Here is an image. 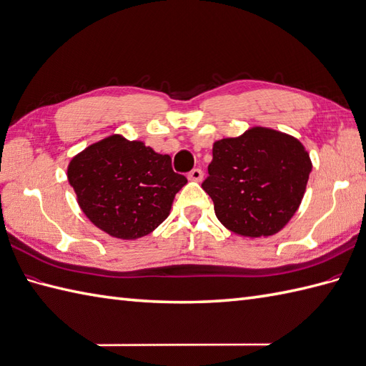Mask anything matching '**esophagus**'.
<instances>
[{
  "instance_id": "obj_1",
  "label": "esophagus",
  "mask_w": 366,
  "mask_h": 366,
  "mask_svg": "<svg viewBox=\"0 0 366 366\" xmlns=\"http://www.w3.org/2000/svg\"><path fill=\"white\" fill-rule=\"evenodd\" d=\"M189 179L194 181V182L202 181V172H201V169L199 168H193L192 172L189 173Z\"/></svg>"
}]
</instances>
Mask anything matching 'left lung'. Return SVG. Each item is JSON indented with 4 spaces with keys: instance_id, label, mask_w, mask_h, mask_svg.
<instances>
[{
    "instance_id": "left-lung-1",
    "label": "left lung",
    "mask_w": 366,
    "mask_h": 366,
    "mask_svg": "<svg viewBox=\"0 0 366 366\" xmlns=\"http://www.w3.org/2000/svg\"><path fill=\"white\" fill-rule=\"evenodd\" d=\"M202 189L229 231L256 239L277 234L296 214L312 160L304 144L269 127L217 140Z\"/></svg>"
}]
</instances>
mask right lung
Returning <instances> with one entry per match:
<instances>
[{
	"instance_id": "obj_1",
	"label": "right lung",
	"mask_w": 366,
	"mask_h": 366,
	"mask_svg": "<svg viewBox=\"0 0 366 366\" xmlns=\"http://www.w3.org/2000/svg\"><path fill=\"white\" fill-rule=\"evenodd\" d=\"M68 182L90 222L110 237L135 240L165 222L185 176L172 157L120 134L90 144L66 168Z\"/></svg>"
}]
</instances>
